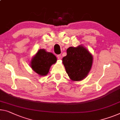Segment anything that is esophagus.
<instances>
[{
    "label": "esophagus",
    "mask_w": 120,
    "mask_h": 120,
    "mask_svg": "<svg viewBox=\"0 0 120 120\" xmlns=\"http://www.w3.org/2000/svg\"><path fill=\"white\" fill-rule=\"evenodd\" d=\"M57 57L58 59V60H61L62 59V55H58L57 56Z\"/></svg>",
    "instance_id": "esophagus-1"
}]
</instances>
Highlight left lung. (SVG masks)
Wrapping results in <instances>:
<instances>
[{"label":"left lung","instance_id":"left-lung-1","mask_svg":"<svg viewBox=\"0 0 120 120\" xmlns=\"http://www.w3.org/2000/svg\"><path fill=\"white\" fill-rule=\"evenodd\" d=\"M63 58V64L72 81H81L87 76L93 64V56L82 45L70 47Z\"/></svg>","mask_w":120,"mask_h":120}]
</instances>
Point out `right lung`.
Masks as SVG:
<instances>
[{
	"label": "right lung",
	"mask_w": 120,
	"mask_h": 120,
	"mask_svg": "<svg viewBox=\"0 0 120 120\" xmlns=\"http://www.w3.org/2000/svg\"><path fill=\"white\" fill-rule=\"evenodd\" d=\"M56 61V57L52 53L47 52L44 49H40L33 57L30 65L33 70L38 75L45 76L48 73L51 65Z\"/></svg>",
	"instance_id": "right-lung-1"
}]
</instances>
